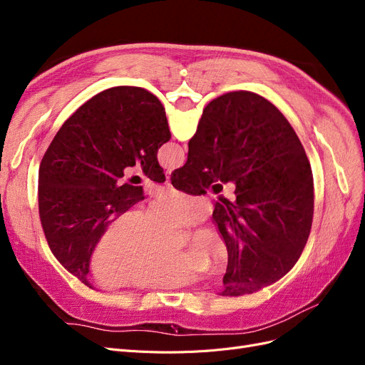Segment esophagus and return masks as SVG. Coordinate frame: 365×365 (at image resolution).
<instances>
[{
	"label": "esophagus",
	"mask_w": 365,
	"mask_h": 365,
	"mask_svg": "<svg viewBox=\"0 0 365 365\" xmlns=\"http://www.w3.org/2000/svg\"><path fill=\"white\" fill-rule=\"evenodd\" d=\"M165 187H172V184H170V176L169 175H165Z\"/></svg>",
	"instance_id": "esophagus-1"
}]
</instances>
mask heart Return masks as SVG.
Returning <instances> with one entry per match:
<instances>
[{
    "mask_svg": "<svg viewBox=\"0 0 365 365\" xmlns=\"http://www.w3.org/2000/svg\"><path fill=\"white\" fill-rule=\"evenodd\" d=\"M205 216V201L181 192L161 193L146 215L140 210L121 213L93 251L94 279L106 288L176 289L195 283L202 271L225 267L228 250L213 227L197 228L187 251L172 250V230L195 225Z\"/></svg>",
    "mask_w": 365,
    "mask_h": 365,
    "instance_id": "obj_1",
    "label": "heart"
}]
</instances>
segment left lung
<instances>
[{
    "instance_id": "8db88e82",
    "label": "left lung",
    "mask_w": 365,
    "mask_h": 365,
    "mask_svg": "<svg viewBox=\"0 0 365 365\" xmlns=\"http://www.w3.org/2000/svg\"><path fill=\"white\" fill-rule=\"evenodd\" d=\"M169 140L158 98L115 86L85 102L50 143L39 168L41 224L54 257L83 284L91 288V256L108 225L145 200L141 185L121 181L125 169L140 164L164 182L157 153Z\"/></svg>"
}]
</instances>
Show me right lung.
<instances>
[{"label":"right lung","instance_id":"add662e5","mask_svg":"<svg viewBox=\"0 0 365 365\" xmlns=\"http://www.w3.org/2000/svg\"><path fill=\"white\" fill-rule=\"evenodd\" d=\"M215 180L236 185L235 200L213 210L228 250L220 295L252 294L294 267L314 217L311 164L289 121L267 98L235 91L205 106L187 163L170 181L201 195Z\"/></svg>","mask_w":365,"mask_h":365}]
</instances>
